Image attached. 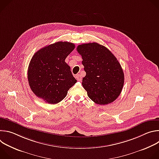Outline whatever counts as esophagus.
Wrapping results in <instances>:
<instances>
[{"label": "esophagus", "instance_id": "esophagus-1", "mask_svg": "<svg viewBox=\"0 0 159 159\" xmlns=\"http://www.w3.org/2000/svg\"><path fill=\"white\" fill-rule=\"evenodd\" d=\"M75 77H76V79L78 81H81L82 80V77L80 74H77V75H75Z\"/></svg>", "mask_w": 159, "mask_h": 159}]
</instances>
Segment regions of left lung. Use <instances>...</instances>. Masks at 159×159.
Wrapping results in <instances>:
<instances>
[{"instance_id": "obj_1", "label": "left lung", "mask_w": 159, "mask_h": 159, "mask_svg": "<svg viewBox=\"0 0 159 159\" xmlns=\"http://www.w3.org/2000/svg\"><path fill=\"white\" fill-rule=\"evenodd\" d=\"M82 63L86 72L82 86L89 98L100 105L115 101L124 84V73L118 60L106 47L97 43L79 45Z\"/></svg>"}]
</instances>
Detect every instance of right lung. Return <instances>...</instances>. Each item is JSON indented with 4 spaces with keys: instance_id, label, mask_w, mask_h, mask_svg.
I'll return each instance as SVG.
<instances>
[{
    "instance_id": "obj_1",
    "label": "right lung",
    "mask_w": 159,
    "mask_h": 159,
    "mask_svg": "<svg viewBox=\"0 0 159 159\" xmlns=\"http://www.w3.org/2000/svg\"><path fill=\"white\" fill-rule=\"evenodd\" d=\"M75 48L72 43L59 41L45 47L32 57L28 70L33 93L46 102L58 103L76 82L70 67L65 61Z\"/></svg>"
}]
</instances>
